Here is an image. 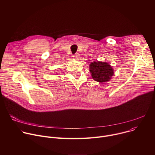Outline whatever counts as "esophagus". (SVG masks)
<instances>
[{"mask_svg":"<svg viewBox=\"0 0 155 155\" xmlns=\"http://www.w3.org/2000/svg\"><path fill=\"white\" fill-rule=\"evenodd\" d=\"M74 58L75 59H78V58H80V54H78V53H76V54H75L74 55Z\"/></svg>","mask_w":155,"mask_h":155,"instance_id":"esophagus-1","label":"esophagus"}]
</instances>
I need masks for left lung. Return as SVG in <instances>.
Returning <instances> with one entry per match:
<instances>
[{"label":"left lung","mask_w":155,"mask_h":155,"mask_svg":"<svg viewBox=\"0 0 155 155\" xmlns=\"http://www.w3.org/2000/svg\"><path fill=\"white\" fill-rule=\"evenodd\" d=\"M90 71L92 78L99 83L108 82L114 72L112 67L107 62L94 61L90 65Z\"/></svg>","instance_id":"obj_1"}]
</instances>
